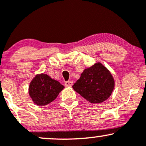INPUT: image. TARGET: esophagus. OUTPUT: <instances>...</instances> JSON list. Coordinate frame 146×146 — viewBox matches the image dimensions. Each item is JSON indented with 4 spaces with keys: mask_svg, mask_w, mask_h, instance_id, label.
Segmentation results:
<instances>
[{
    "mask_svg": "<svg viewBox=\"0 0 146 146\" xmlns=\"http://www.w3.org/2000/svg\"><path fill=\"white\" fill-rule=\"evenodd\" d=\"M65 86H71L73 85V82L72 81H66L64 83Z\"/></svg>",
    "mask_w": 146,
    "mask_h": 146,
    "instance_id": "obj_1",
    "label": "esophagus"
}]
</instances>
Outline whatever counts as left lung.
<instances>
[{"label": "left lung", "mask_w": 146, "mask_h": 146, "mask_svg": "<svg viewBox=\"0 0 146 146\" xmlns=\"http://www.w3.org/2000/svg\"><path fill=\"white\" fill-rule=\"evenodd\" d=\"M115 82L111 73L101 63L86 68L73 84L77 93L90 103H101L110 97Z\"/></svg>", "instance_id": "obj_1"}]
</instances>
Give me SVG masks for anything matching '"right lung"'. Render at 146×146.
Masks as SVG:
<instances>
[{"mask_svg":"<svg viewBox=\"0 0 146 146\" xmlns=\"http://www.w3.org/2000/svg\"><path fill=\"white\" fill-rule=\"evenodd\" d=\"M64 88L59 82L42 73L33 78L29 85V93L36 104L44 106L53 102Z\"/></svg>","mask_w":146,"mask_h":146,"instance_id":"right-lung-1","label":"right lung"}]
</instances>
